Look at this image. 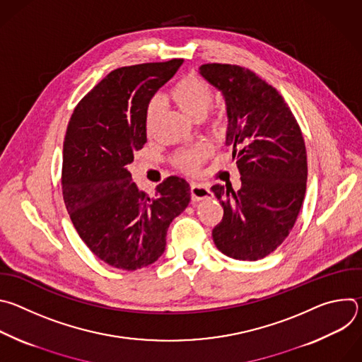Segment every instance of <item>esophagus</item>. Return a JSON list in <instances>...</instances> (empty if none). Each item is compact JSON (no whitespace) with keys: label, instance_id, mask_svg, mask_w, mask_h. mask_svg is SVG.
<instances>
[{"label":"esophagus","instance_id":"esophagus-1","mask_svg":"<svg viewBox=\"0 0 362 362\" xmlns=\"http://www.w3.org/2000/svg\"><path fill=\"white\" fill-rule=\"evenodd\" d=\"M190 197H192L193 202H199V200H203V199H211L212 192L208 187H204L202 185L192 183L190 185Z\"/></svg>","mask_w":362,"mask_h":362}]
</instances>
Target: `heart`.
Segmentation results:
<instances>
[{"mask_svg":"<svg viewBox=\"0 0 362 362\" xmlns=\"http://www.w3.org/2000/svg\"><path fill=\"white\" fill-rule=\"evenodd\" d=\"M170 95L177 107L192 119H202L212 106L214 90L203 78L197 76H186L180 78L170 90ZM160 113V100L153 97L144 112V132L150 136L156 126ZM222 116H214V124L219 127ZM212 154V146L208 143H197L192 147L179 150L173 156V165L185 173H196L206 159Z\"/></svg>","mask_w":362,"mask_h":362,"instance_id":"1","label":"heart"}]
</instances>
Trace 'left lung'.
I'll return each mask as SVG.
<instances>
[{
    "mask_svg": "<svg viewBox=\"0 0 362 362\" xmlns=\"http://www.w3.org/2000/svg\"><path fill=\"white\" fill-rule=\"evenodd\" d=\"M199 70L225 97L226 144L233 146L242 182L238 192L232 185L211 189L223 206L214 242L233 259H262L286 239L305 197L300 127L276 88L249 69L209 63Z\"/></svg>",
    "mask_w": 362,
    "mask_h": 362,
    "instance_id": "left-lung-1",
    "label": "left lung"
}]
</instances>
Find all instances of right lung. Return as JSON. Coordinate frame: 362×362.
Returning a JSON list of instances; mask_svg holds the SVG:
<instances>
[{"mask_svg":"<svg viewBox=\"0 0 362 362\" xmlns=\"http://www.w3.org/2000/svg\"><path fill=\"white\" fill-rule=\"evenodd\" d=\"M182 63L173 59L113 70L78 101L67 126L62 170L67 212L87 247L117 269L156 262L170 222L190 200L182 177L165 179L150 197L127 170L133 153L147 141L150 98Z\"/></svg>","mask_w":362,"mask_h":362,"instance_id":"obj_1","label":"right lung"}]
</instances>
